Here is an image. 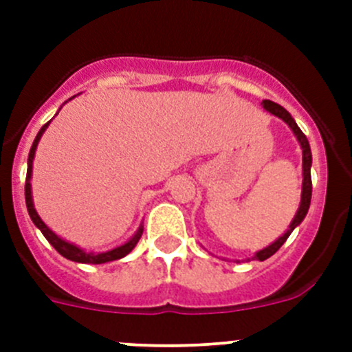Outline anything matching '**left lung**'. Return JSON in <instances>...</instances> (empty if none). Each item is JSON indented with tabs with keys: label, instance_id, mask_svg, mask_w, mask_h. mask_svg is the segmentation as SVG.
Here are the masks:
<instances>
[{
	"label": "left lung",
	"instance_id": "1",
	"mask_svg": "<svg viewBox=\"0 0 352 352\" xmlns=\"http://www.w3.org/2000/svg\"><path fill=\"white\" fill-rule=\"evenodd\" d=\"M263 107L266 109L268 113H272L273 116L284 120L285 123L291 126V130L294 132V135H296L298 142H300L301 149H303V186H301L300 208H298L296 214H294V219H292L289 229L284 232V234L280 236V238L276 239V241H273L272 245H268V247L263 248V250L256 252V256L252 257V259H257V261H266L268 257H272L273 254H275V252L282 247V245L285 243V239L291 236V232L294 231V229H296V227L300 226L301 222H303L305 217H307V213H309V208H310V199H312V178H310V167H312V153H310L309 141H307L305 133L300 130V126L296 125V121L292 120L291 114H289L287 111L282 107V105L275 104V102H272V100H263Z\"/></svg>",
	"mask_w": 352,
	"mask_h": 352
}]
</instances>
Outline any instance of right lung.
Here are the masks:
<instances>
[{"label": "right lung", "mask_w": 352, "mask_h": 352, "mask_svg": "<svg viewBox=\"0 0 352 352\" xmlns=\"http://www.w3.org/2000/svg\"><path fill=\"white\" fill-rule=\"evenodd\" d=\"M72 98H74V96H72ZM49 123H51V121H47V123H45V125L40 129V132L36 133L35 141H33V144H31L30 157H28V173H26V185H24V194H26V208H28V213H30L31 220H33V223H35L40 231H42V234L45 236V239H47L49 243H51L56 250L60 252L61 256L67 257V259H70V261H74V263L104 264V263H111V261H118V259H121V257H125L126 254H130V252L133 250V247H135L139 239H141L142 226L139 227L138 232H135V234H133L132 238L126 241V243L120 245V247L113 248V250L102 252V254H93V252H84L82 248L76 247L74 243H68V241H65L63 238H60L58 234H54V232H52L51 229L45 226V223H43V220L40 219L38 213H36L35 204H33V197H31V169H33V158H35L36 146H38L40 138H42V133L45 132V129L49 126Z\"/></svg>", "instance_id": "1"}]
</instances>
